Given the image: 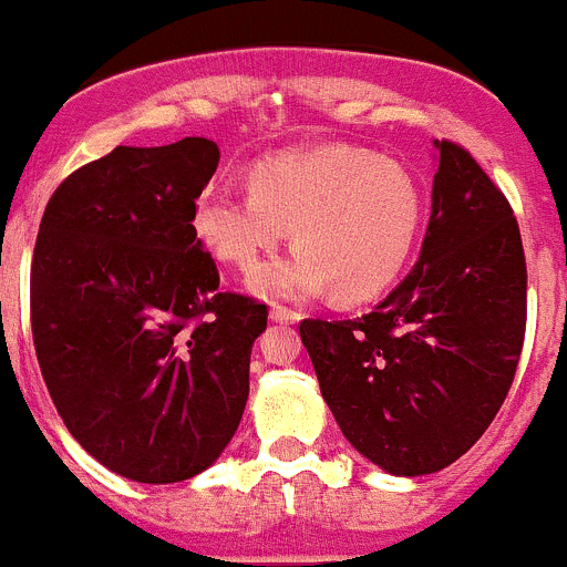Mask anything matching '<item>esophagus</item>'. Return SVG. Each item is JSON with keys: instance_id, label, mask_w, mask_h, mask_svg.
I'll list each match as a JSON object with an SVG mask.
<instances>
[{"instance_id": "obj_1", "label": "esophagus", "mask_w": 567, "mask_h": 567, "mask_svg": "<svg viewBox=\"0 0 567 567\" xmlns=\"http://www.w3.org/2000/svg\"><path fill=\"white\" fill-rule=\"evenodd\" d=\"M270 319L272 322H281V324H295V322H300V311H295V308H286V306H281V302H272Z\"/></svg>"}]
</instances>
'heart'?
Returning <instances> with one entry per match:
<instances>
[{"mask_svg":"<svg viewBox=\"0 0 567 567\" xmlns=\"http://www.w3.org/2000/svg\"><path fill=\"white\" fill-rule=\"evenodd\" d=\"M423 224V190L401 163L363 147L327 144L254 163L248 190L209 188L194 226L220 261L250 272L291 229L300 250L254 276L270 297L330 291L373 300L410 261Z\"/></svg>","mask_w":567,"mask_h":567,"instance_id":"obj_1","label":"heart"}]
</instances>
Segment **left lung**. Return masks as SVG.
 <instances>
[{"mask_svg":"<svg viewBox=\"0 0 567 567\" xmlns=\"http://www.w3.org/2000/svg\"><path fill=\"white\" fill-rule=\"evenodd\" d=\"M440 168L417 265L371 313L302 319L332 417L390 475L464 456L499 412L524 347L527 261L511 202L456 142Z\"/></svg>","mask_w":567,"mask_h":567,"instance_id":"1","label":"left lung"}]
</instances>
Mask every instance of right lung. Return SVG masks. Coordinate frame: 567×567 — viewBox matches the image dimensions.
<instances>
[{
    "label": "right lung",
    "mask_w": 567,
    "mask_h": 567,
    "mask_svg": "<svg viewBox=\"0 0 567 567\" xmlns=\"http://www.w3.org/2000/svg\"><path fill=\"white\" fill-rule=\"evenodd\" d=\"M220 150L188 136L116 147L45 204L29 272L40 373L92 458L138 483H179L224 453L248 401L267 306L220 291L196 198Z\"/></svg>",
    "instance_id": "obj_1"
}]
</instances>
